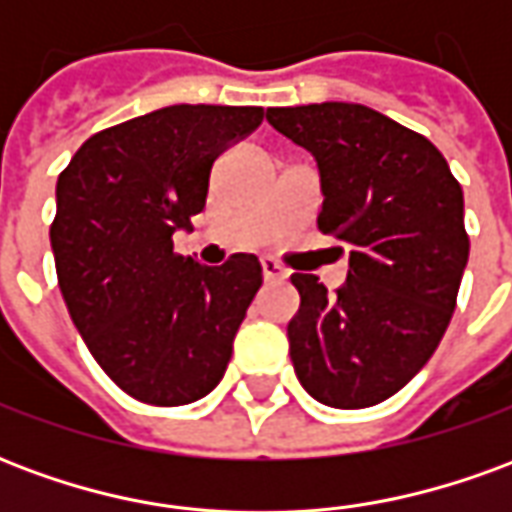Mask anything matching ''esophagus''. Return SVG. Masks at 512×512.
<instances>
[{
  "mask_svg": "<svg viewBox=\"0 0 512 512\" xmlns=\"http://www.w3.org/2000/svg\"><path fill=\"white\" fill-rule=\"evenodd\" d=\"M260 266H263V277H266L268 282H282V279H288V271L279 266L277 260H271V257H266Z\"/></svg>",
  "mask_w": 512,
  "mask_h": 512,
  "instance_id": "esophagus-1",
  "label": "esophagus"
}]
</instances>
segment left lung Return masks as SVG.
Here are the masks:
<instances>
[{
  "label": "left lung",
  "mask_w": 512,
  "mask_h": 512,
  "mask_svg": "<svg viewBox=\"0 0 512 512\" xmlns=\"http://www.w3.org/2000/svg\"><path fill=\"white\" fill-rule=\"evenodd\" d=\"M266 120L310 150L321 175V233L348 249L329 293L293 274V370L318 403L367 408L417 376L450 326L469 235L463 191L436 145L362 104L274 106Z\"/></svg>",
  "instance_id": "1"
}]
</instances>
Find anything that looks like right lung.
<instances>
[{"mask_svg":"<svg viewBox=\"0 0 512 512\" xmlns=\"http://www.w3.org/2000/svg\"><path fill=\"white\" fill-rule=\"evenodd\" d=\"M263 115L164 106L90 136L57 180L51 249L62 299L95 362L142 403L208 395L263 285L255 255L202 266L172 246L205 208L213 161Z\"/></svg>","mask_w":512,"mask_h":512,"instance_id":"1","label":"right lung"}]
</instances>
